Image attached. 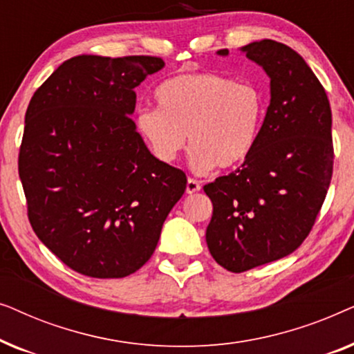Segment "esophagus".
I'll return each instance as SVG.
<instances>
[{
	"mask_svg": "<svg viewBox=\"0 0 354 354\" xmlns=\"http://www.w3.org/2000/svg\"><path fill=\"white\" fill-rule=\"evenodd\" d=\"M201 190L200 182L195 180V178H188L187 180V193L188 195H193V193H198Z\"/></svg>",
	"mask_w": 354,
	"mask_h": 354,
	"instance_id": "esophagus-1",
	"label": "esophagus"
}]
</instances>
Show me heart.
Wrapping results in <instances>:
<instances>
[{
	"instance_id": "1",
	"label": "heart",
	"mask_w": 354,
	"mask_h": 354,
	"mask_svg": "<svg viewBox=\"0 0 354 354\" xmlns=\"http://www.w3.org/2000/svg\"><path fill=\"white\" fill-rule=\"evenodd\" d=\"M158 109L142 108L135 129L153 156L174 162L192 145L198 174L232 169L253 151L263 122L259 90L212 72H188L164 80L154 91Z\"/></svg>"
}]
</instances>
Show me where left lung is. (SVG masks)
Here are the masks:
<instances>
[{
	"instance_id": "1",
	"label": "left lung",
	"mask_w": 354,
	"mask_h": 354,
	"mask_svg": "<svg viewBox=\"0 0 354 354\" xmlns=\"http://www.w3.org/2000/svg\"><path fill=\"white\" fill-rule=\"evenodd\" d=\"M240 51L268 74L270 103L243 166L205 185L214 207L207 248L235 274L285 258L303 243L333 169L330 104L306 61L274 40Z\"/></svg>"
}]
</instances>
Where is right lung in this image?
<instances>
[{"mask_svg":"<svg viewBox=\"0 0 354 354\" xmlns=\"http://www.w3.org/2000/svg\"><path fill=\"white\" fill-rule=\"evenodd\" d=\"M162 67L153 56L80 55L32 96L19 153L28 221L75 272L138 270L185 192V174L154 158L130 119L135 88Z\"/></svg>","mask_w":354,"mask_h":354,"instance_id":"right-lung-1","label":"right lung"}]
</instances>
